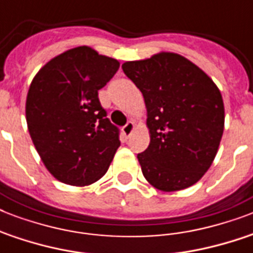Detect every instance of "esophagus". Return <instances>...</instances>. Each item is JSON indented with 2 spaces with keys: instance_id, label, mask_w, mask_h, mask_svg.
Here are the masks:
<instances>
[{
  "instance_id": "34e87169",
  "label": "esophagus",
  "mask_w": 253,
  "mask_h": 253,
  "mask_svg": "<svg viewBox=\"0 0 253 253\" xmlns=\"http://www.w3.org/2000/svg\"><path fill=\"white\" fill-rule=\"evenodd\" d=\"M134 128H135V125H134V122H127L126 123V126L123 127L122 128V134L125 135V136H130L131 134H132V131H134Z\"/></svg>"
}]
</instances>
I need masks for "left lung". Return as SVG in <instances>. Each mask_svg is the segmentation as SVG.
<instances>
[{
  "label": "left lung",
  "instance_id": "8db88e82",
  "mask_svg": "<svg viewBox=\"0 0 253 253\" xmlns=\"http://www.w3.org/2000/svg\"><path fill=\"white\" fill-rule=\"evenodd\" d=\"M125 75L142 91L150 146L138 155L143 176L162 192L202 178L215 159L224 128V105L214 81L178 53L126 61Z\"/></svg>",
  "mask_w": 253,
  "mask_h": 253
}]
</instances>
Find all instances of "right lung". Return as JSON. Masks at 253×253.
Here are the masks:
<instances>
[{
	"instance_id": "right-lung-1",
	"label": "right lung",
	"mask_w": 253,
	"mask_h": 253,
	"mask_svg": "<svg viewBox=\"0 0 253 253\" xmlns=\"http://www.w3.org/2000/svg\"><path fill=\"white\" fill-rule=\"evenodd\" d=\"M119 61L81 45L57 55L31 81L26 99L30 136L56 180L86 186L107 172L121 146L118 127L106 118L98 90Z\"/></svg>"
}]
</instances>
